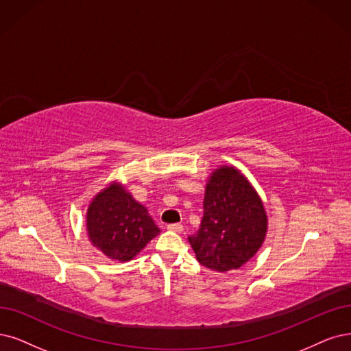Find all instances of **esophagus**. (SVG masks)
Wrapping results in <instances>:
<instances>
[{
  "label": "esophagus",
  "instance_id": "34e87169",
  "mask_svg": "<svg viewBox=\"0 0 351 351\" xmlns=\"http://www.w3.org/2000/svg\"><path fill=\"white\" fill-rule=\"evenodd\" d=\"M167 230H171V231H176V232H182V230H184V226H182V224H169V226H167Z\"/></svg>",
  "mask_w": 351,
  "mask_h": 351
}]
</instances>
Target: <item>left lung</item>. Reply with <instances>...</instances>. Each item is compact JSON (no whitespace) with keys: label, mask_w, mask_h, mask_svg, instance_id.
Wrapping results in <instances>:
<instances>
[{"label":"left lung","mask_w":351,"mask_h":351,"mask_svg":"<svg viewBox=\"0 0 351 351\" xmlns=\"http://www.w3.org/2000/svg\"><path fill=\"white\" fill-rule=\"evenodd\" d=\"M266 228L263 204L249 180L237 169L221 166L206 185L201 227L189 243L202 266L227 271L250 261Z\"/></svg>","instance_id":"left-lung-1"}]
</instances>
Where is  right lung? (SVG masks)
<instances>
[{"label": "right lung", "instance_id": "add662e5", "mask_svg": "<svg viewBox=\"0 0 351 351\" xmlns=\"http://www.w3.org/2000/svg\"><path fill=\"white\" fill-rule=\"evenodd\" d=\"M90 241L114 261L127 262L160 232L146 206L112 184L90 202L86 215Z\"/></svg>", "mask_w": 351, "mask_h": 351}]
</instances>
